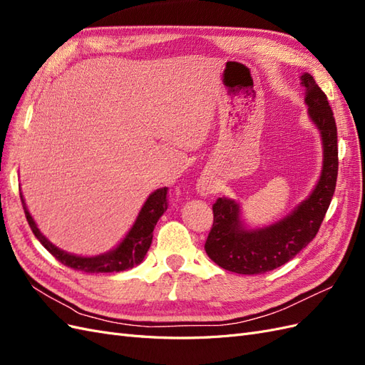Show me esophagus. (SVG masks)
<instances>
[{
	"label": "esophagus",
	"mask_w": 365,
	"mask_h": 365,
	"mask_svg": "<svg viewBox=\"0 0 365 365\" xmlns=\"http://www.w3.org/2000/svg\"><path fill=\"white\" fill-rule=\"evenodd\" d=\"M204 190H205V189H202V192H204Z\"/></svg>",
	"instance_id": "obj_1"
}]
</instances>
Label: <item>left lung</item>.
Listing matches in <instances>:
<instances>
[{
	"instance_id": "left-lung-1",
	"label": "left lung",
	"mask_w": 365,
	"mask_h": 365,
	"mask_svg": "<svg viewBox=\"0 0 365 365\" xmlns=\"http://www.w3.org/2000/svg\"><path fill=\"white\" fill-rule=\"evenodd\" d=\"M309 115L322 132L324 164L312 195L280 222L260 230H245L239 219V205L217 197L213 204V225L205 240L207 256L220 268L237 274H263L294 259L311 242L332 201L338 176L336 123L323 93L314 77L304 73Z\"/></svg>"
}]
</instances>
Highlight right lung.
<instances>
[{"label":"right lung","mask_w":365,"mask_h":365,"mask_svg":"<svg viewBox=\"0 0 365 365\" xmlns=\"http://www.w3.org/2000/svg\"><path fill=\"white\" fill-rule=\"evenodd\" d=\"M168 190H169L168 187H164V189H158L157 192H153L148 197L145 205H143L134 227L130 228L125 240L121 242L114 251L102 254V256H96V257L73 256V254L61 251L59 248L51 245L38 230L35 220L31 219L29 210L24 204L23 195H21V202H23L27 222L33 231V235L36 236V239L43 245V248H46L54 259L63 263L65 267L73 268L76 271L88 272V274L120 272V271H126L132 267H135V264L141 263L143 259H145L146 252L152 244L153 228H155L158 219L169 207Z\"/></svg>","instance_id":"1"}]
</instances>
